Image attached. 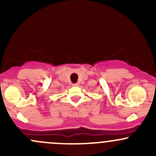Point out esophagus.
<instances>
[{"label":"esophagus","mask_w":156,"mask_h":156,"mask_svg":"<svg viewBox=\"0 0 156 156\" xmlns=\"http://www.w3.org/2000/svg\"><path fill=\"white\" fill-rule=\"evenodd\" d=\"M73 86H78V83H75V84H72Z\"/></svg>","instance_id":"1"}]
</instances>
